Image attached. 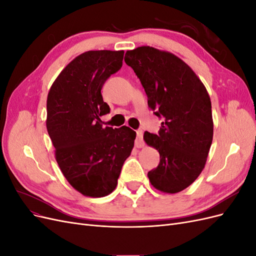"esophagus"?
<instances>
[{
	"mask_svg": "<svg viewBox=\"0 0 256 256\" xmlns=\"http://www.w3.org/2000/svg\"><path fill=\"white\" fill-rule=\"evenodd\" d=\"M136 146L138 148L144 147V141H143V130L138 129L136 130Z\"/></svg>",
	"mask_w": 256,
	"mask_h": 256,
	"instance_id": "34e87169",
	"label": "esophagus"
}]
</instances>
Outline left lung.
<instances>
[{"label": "left lung", "instance_id": "1", "mask_svg": "<svg viewBox=\"0 0 256 256\" xmlns=\"http://www.w3.org/2000/svg\"><path fill=\"white\" fill-rule=\"evenodd\" d=\"M125 62L140 79L154 114L164 118L158 134L144 132L146 144L160 154L159 166L147 176L157 190L180 192L202 173L212 142L207 90L173 53L143 46L127 51Z\"/></svg>", "mask_w": 256, "mask_h": 256}]
</instances>
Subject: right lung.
Listing matches in <instances>:
<instances>
[{
    "label": "right lung",
    "instance_id": "add662e5",
    "mask_svg": "<svg viewBox=\"0 0 256 256\" xmlns=\"http://www.w3.org/2000/svg\"><path fill=\"white\" fill-rule=\"evenodd\" d=\"M124 51H88L60 72L48 92L47 130L67 182L85 196L102 198L116 188L136 131L102 127L110 112L102 88L122 65Z\"/></svg>",
    "mask_w": 256,
    "mask_h": 256
}]
</instances>
